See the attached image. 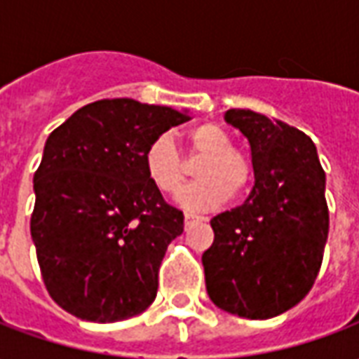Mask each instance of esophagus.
<instances>
[{"instance_id": "obj_1", "label": "esophagus", "mask_w": 359, "mask_h": 359, "mask_svg": "<svg viewBox=\"0 0 359 359\" xmlns=\"http://www.w3.org/2000/svg\"><path fill=\"white\" fill-rule=\"evenodd\" d=\"M198 221H200V217H196V215H190V213H184V226L194 225V223H198Z\"/></svg>"}]
</instances>
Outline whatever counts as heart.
I'll use <instances>...</instances> for the list:
<instances>
[{"mask_svg": "<svg viewBox=\"0 0 359 359\" xmlns=\"http://www.w3.org/2000/svg\"><path fill=\"white\" fill-rule=\"evenodd\" d=\"M188 159L202 161L196 167L198 182L179 196L188 211L217 208L229 198L242 194L252 182V165L241 149L233 148L231 136L215 123L194 126L187 134ZM149 182L163 194H177L188 179L187 161L180 156L171 134H161L151 142L144 157Z\"/></svg>", "mask_w": 359, "mask_h": 359, "instance_id": "obj_1", "label": "heart"}]
</instances>
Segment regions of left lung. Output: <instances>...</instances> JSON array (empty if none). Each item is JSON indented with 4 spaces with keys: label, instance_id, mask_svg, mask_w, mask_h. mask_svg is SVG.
I'll use <instances>...</instances> for the list:
<instances>
[{
    "label": "left lung",
    "instance_id": "obj_1",
    "mask_svg": "<svg viewBox=\"0 0 359 359\" xmlns=\"http://www.w3.org/2000/svg\"><path fill=\"white\" fill-rule=\"evenodd\" d=\"M225 121L248 140L256 184L242 205L211 219L205 288L233 316L269 319L306 298L323 262L325 171L298 128L250 109H229Z\"/></svg>",
    "mask_w": 359,
    "mask_h": 359
}]
</instances>
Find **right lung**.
I'll list each match as a JSON object with an SVG mask.
<instances>
[{
    "mask_svg": "<svg viewBox=\"0 0 359 359\" xmlns=\"http://www.w3.org/2000/svg\"><path fill=\"white\" fill-rule=\"evenodd\" d=\"M187 121L188 109L118 97L84 105L48 136L30 234L43 285L74 317L115 323L156 300L184 215L149 182L144 157Z\"/></svg>",
    "mask_w": 359,
    "mask_h": 359,
    "instance_id": "right-lung-1",
    "label": "right lung"
}]
</instances>
